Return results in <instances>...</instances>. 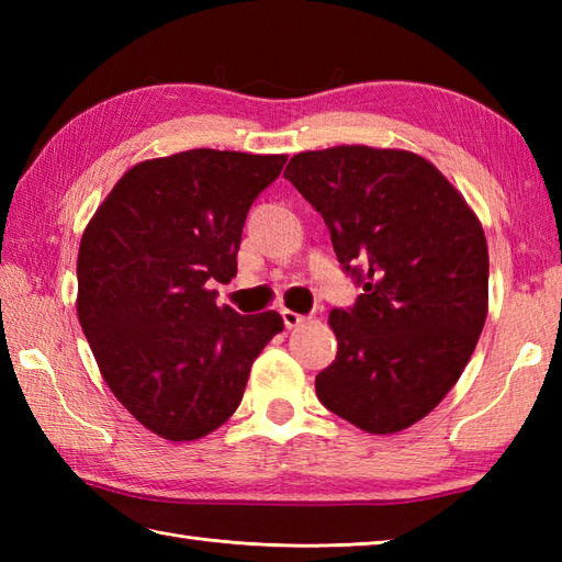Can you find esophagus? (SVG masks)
<instances>
[{
    "mask_svg": "<svg viewBox=\"0 0 562 562\" xmlns=\"http://www.w3.org/2000/svg\"><path fill=\"white\" fill-rule=\"evenodd\" d=\"M282 321H284V326L288 328H296V326H302L304 321H306V316L304 314H296V312H292V308H282Z\"/></svg>",
    "mask_w": 562,
    "mask_h": 562,
    "instance_id": "1",
    "label": "esophagus"
}]
</instances>
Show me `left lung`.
<instances>
[{
    "mask_svg": "<svg viewBox=\"0 0 562 562\" xmlns=\"http://www.w3.org/2000/svg\"><path fill=\"white\" fill-rule=\"evenodd\" d=\"M284 178L324 217L362 294L333 308L336 362L316 396L364 432L411 427L457 384L487 316L483 226L445 176L401 149L330 147Z\"/></svg>",
    "mask_w": 562,
    "mask_h": 562,
    "instance_id": "left-lung-1",
    "label": "left lung"
}]
</instances>
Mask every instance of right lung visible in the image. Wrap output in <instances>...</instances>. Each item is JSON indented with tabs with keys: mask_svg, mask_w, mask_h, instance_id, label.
<instances>
[{
	"mask_svg": "<svg viewBox=\"0 0 562 562\" xmlns=\"http://www.w3.org/2000/svg\"><path fill=\"white\" fill-rule=\"evenodd\" d=\"M284 154L190 149L133 166L93 214L77 260V314L105 384L154 435L193 441L232 417L274 312L217 306L246 214Z\"/></svg>",
	"mask_w": 562,
	"mask_h": 562,
	"instance_id": "obj_1",
	"label": "right lung"
}]
</instances>
